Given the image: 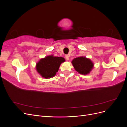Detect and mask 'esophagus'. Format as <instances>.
Instances as JSON below:
<instances>
[{
    "label": "esophagus",
    "mask_w": 127,
    "mask_h": 127,
    "mask_svg": "<svg viewBox=\"0 0 127 127\" xmlns=\"http://www.w3.org/2000/svg\"><path fill=\"white\" fill-rule=\"evenodd\" d=\"M65 57H66V59L67 60H69V57L68 55H66V56H65Z\"/></svg>",
    "instance_id": "obj_1"
}]
</instances>
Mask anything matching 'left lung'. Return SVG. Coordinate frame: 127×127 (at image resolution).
<instances>
[{
    "instance_id": "1",
    "label": "left lung",
    "mask_w": 127,
    "mask_h": 127,
    "mask_svg": "<svg viewBox=\"0 0 127 127\" xmlns=\"http://www.w3.org/2000/svg\"><path fill=\"white\" fill-rule=\"evenodd\" d=\"M71 63L76 71L80 74L86 75L90 74L94 67V63L85 57H79L74 59Z\"/></svg>"
}]
</instances>
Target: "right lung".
I'll return each mask as SVG.
<instances>
[{
	"label": "right lung",
	"mask_w": 127,
	"mask_h": 127,
	"mask_svg": "<svg viewBox=\"0 0 127 127\" xmlns=\"http://www.w3.org/2000/svg\"><path fill=\"white\" fill-rule=\"evenodd\" d=\"M64 61V58L61 57H55L53 55L46 56L36 64V70L43 78H51L56 75L60 64Z\"/></svg>",
	"instance_id": "obj_1"
}]
</instances>
